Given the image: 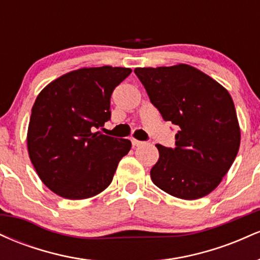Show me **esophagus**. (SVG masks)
I'll list each match as a JSON object with an SVG mask.
<instances>
[{"instance_id":"obj_1","label":"esophagus","mask_w":260,"mask_h":260,"mask_svg":"<svg viewBox=\"0 0 260 260\" xmlns=\"http://www.w3.org/2000/svg\"><path fill=\"white\" fill-rule=\"evenodd\" d=\"M132 144H133V147H140V145L144 144V142H140V140H137V139H132Z\"/></svg>"}]
</instances>
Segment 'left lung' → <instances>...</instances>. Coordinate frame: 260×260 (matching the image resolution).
Here are the masks:
<instances>
[{"label": "left lung", "mask_w": 260, "mask_h": 260, "mask_svg": "<svg viewBox=\"0 0 260 260\" xmlns=\"http://www.w3.org/2000/svg\"><path fill=\"white\" fill-rule=\"evenodd\" d=\"M134 73L164 120L178 126L175 149L156 144L159 160L150 170L151 181L176 198L208 196L240 149V123L230 92L186 63L136 68Z\"/></svg>", "instance_id": "left-lung-1"}]
</instances>
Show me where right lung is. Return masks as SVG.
<instances>
[{
    "instance_id": "right-lung-1",
    "label": "right lung",
    "mask_w": 260,
    "mask_h": 260,
    "mask_svg": "<svg viewBox=\"0 0 260 260\" xmlns=\"http://www.w3.org/2000/svg\"><path fill=\"white\" fill-rule=\"evenodd\" d=\"M131 72L111 66L83 67L39 92L26 145L38 176L57 196L72 201L92 198L111 183L132 143L94 129L110 120L112 91Z\"/></svg>"
}]
</instances>
